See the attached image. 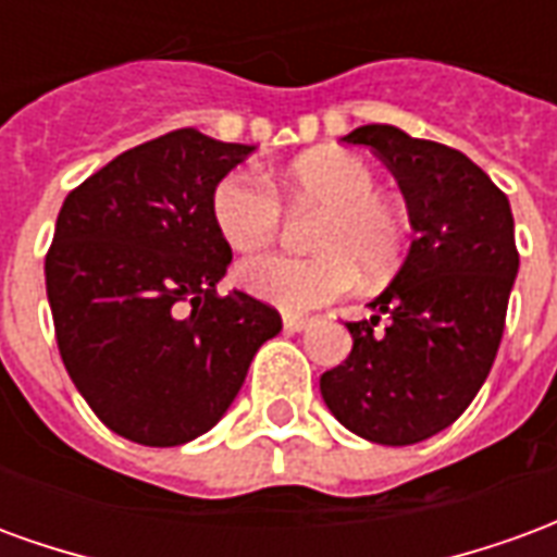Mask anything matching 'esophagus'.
Listing matches in <instances>:
<instances>
[{
  "instance_id": "obj_1",
  "label": "esophagus",
  "mask_w": 557,
  "mask_h": 557,
  "mask_svg": "<svg viewBox=\"0 0 557 557\" xmlns=\"http://www.w3.org/2000/svg\"><path fill=\"white\" fill-rule=\"evenodd\" d=\"M310 325H313V319H307V315H283V327L286 331H307Z\"/></svg>"
}]
</instances>
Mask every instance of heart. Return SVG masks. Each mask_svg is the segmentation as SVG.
<instances>
[{
  "instance_id": "obj_1",
  "label": "heart",
  "mask_w": 557,
  "mask_h": 557,
  "mask_svg": "<svg viewBox=\"0 0 557 557\" xmlns=\"http://www.w3.org/2000/svg\"><path fill=\"white\" fill-rule=\"evenodd\" d=\"M292 208H325L313 230L319 256H256L238 265L244 292L289 313L313 310L358 283L394 274L409 242V223L379 196L375 170L351 151H313L283 175ZM283 202L274 187L250 170L226 172L211 190V220L235 250H262L283 232Z\"/></svg>"
}]
</instances>
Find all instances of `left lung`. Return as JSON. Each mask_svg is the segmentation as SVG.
I'll return each mask as SVG.
<instances>
[{
  "label": "left lung",
  "mask_w": 557,
  "mask_h": 557,
  "mask_svg": "<svg viewBox=\"0 0 557 557\" xmlns=\"http://www.w3.org/2000/svg\"><path fill=\"white\" fill-rule=\"evenodd\" d=\"M385 160L409 206L414 242L394 283L346 322L351 351L319 379L331 414L367 442L418 444L478 397L498 355L519 271L513 214L478 163L391 125L343 137ZM386 319L385 329L374 325Z\"/></svg>",
  "instance_id": "obj_1"
}]
</instances>
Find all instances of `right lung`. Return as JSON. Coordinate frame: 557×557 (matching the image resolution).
<instances>
[{"label":"right lung","instance_id":"add662e5","mask_svg":"<svg viewBox=\"0 0 557 557\" xmlns=\"http://www.w3.org/2000/svg\"><path fill=\"white\" fill-rule=\"evenodd\" d=\"M250 151L182 127L122 151L62 202L44 259L59 355L131 442L175 447L211 430L283 327L271 304L218 292L232 247L211 190Z\"/></svg>","mask_w":557,"mask_h":557}]
</instances>
